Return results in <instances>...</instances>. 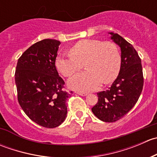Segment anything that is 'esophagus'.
<instances>
[{"instance_id": "obj_1", "label": "esophagus", "mask_w": 157, "mask_h": 157, "mask_svg": "<svg viewBox=\"0 0 157 157\" xmlns=\"http://www.w3.org/2000/svg\"><path fill=\"white\" fill-rule=\"evenodd\" d=\"M76 93H77L78 95H80V96H86L87 95V93H83V92H76Z\"/></svg>"}]
</instances>
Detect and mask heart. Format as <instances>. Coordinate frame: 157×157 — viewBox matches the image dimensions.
<instances>
[{
    "instance_id": "b5f03b06",
    "label": "heart",
    "mask_w": 157,
    "mask_h": 157,
    "mask_svg": "<svg viewBox=\"0 0 157 157\" xmlns=\"http://www.w3.org/2000/svg\"><path fill=\"white\" fill-rule=\"evenodd\" d=\"M69 53H60L55 58V67L64 77H71L83 67L87 71L73 76L68 86L74 90L89 92L100 84L111 83L121 67V54L114 42L98 39H83L69 48Z\"/></svg>"
}]
</instances>
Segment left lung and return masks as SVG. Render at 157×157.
<instances>
[{"mask_svg":"<svg viewBox=\"0 0 157 157\" xmlns=\"http://www.w3.org/2000/svg\"><path fill=\"white\" fill-rule=\"evenodd\" d=\"M110 34L111 39L121 48V67L110 87L97 93L98 102L92 108L93 114L105 122L122 118L137 103L144 86L141 59L137 51L118 34Z\"/></svg>","mask_w":157,"mask_h":157,"instance_id":"8db88e82","label":"left lung"}]
</instances>
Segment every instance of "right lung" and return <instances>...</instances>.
Wrapping results in <instances>:
<instances>
[{
    "mask_svg": "<svg viewBox=\"0 0 157 157\" xmlns=\"http://www.w3.org/2000/svg\"><path fill=\"white\" fill-rule=\"evenodd\" d=\"M60 44L49 39L33 44L20 57L15 71L19 104L32 121L48 128L65 120L66 102L72 93L64 90L55 67Z\"/></svg>",
    "mask_w": 157,
    "mask_h": 157,
    "instance_id": "right-lung-1",
    "label": "right lung"
}]
</instances>
